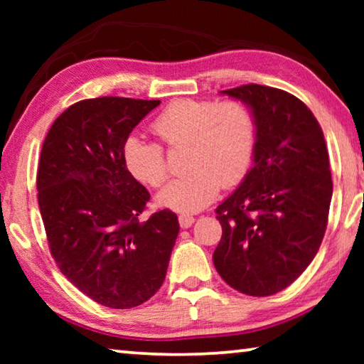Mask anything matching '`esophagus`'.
Wrapping results in <instances>:
<instances>
[{
  "mask_svg": "<svg viewBox=\"0 0 364 364\" xmlns=\"http://www.w3.org/2000/svg\"><path fill=\"white\" fill-rule=\"evenodd\" d=\"M178 221H180L181 228H189L194 223V217L193 215H180V217H178Z\"/></svg>",
  "mask_w": 364,
  "mask_h": 364,
  "instance_id": "obj_1",
  "label": "esophagus"
}]
</instances>
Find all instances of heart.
<instances>
[{
	"mask_svg": "<svg viewBox=\"0 0 364 364\" xmlns=\"http://www.w3.org/2000/svg\"><path fill=\"white\" fill-rule=\"evenodd\" d=\"M152 132L168 146H186L188 170L157 194V204L180 213L199 212L245 175L255 143L250 110L239 101L178 100L152 123ZM123 160L136 180L160 186L167 178L162 147L139 136L127 138Z\"/></svg>",
	"mask_w": 364,
	"mask_h": 364,
	"instance_id": "obj_1",
	"label": "heart"
}]
</instances>
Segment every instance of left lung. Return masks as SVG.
Returning a JSON list of instances; mask_svg holds the SVG:
<instances>
[{
	"mask_svg": "<svg viewBox=\"0 0 364 364\" xmlns=\"http://www.w3.org/2000/svg\"><path fill=\"white\" fill-rule=\"evenodd\" d=\"M250 109L254 167L217 207L223 236L213 252L218 274L254 297L282 291L315 258L332 197L321 127L287 91L244 85L220 91Z\"/></svg>",
	"mask_w": 364,
	"mask_h": 364,
	"instance_id": "8db88e82",
	"label": "left lung"
}]
</instances>
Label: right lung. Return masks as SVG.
I'll return each instance as SVG.
<instances>
[{
	"mask_svg": "<svg viewBox=\"0 0 364 364\" xmlns=\"http://www.w3.org/2000/svg\"><path fill=\"white\" fill-rule=\"evenodd\" d=\"M159 104L75 102L54 120L40 154L38 205L54 262L85 295L117 310L159 291L180 231L168 208L139 220L151 196L123 160L127 138Z\"/></svg>",
	"mask_w": 364,
	"mask_h": 364,
	"instance_id": "obj_1",
	"label": "right lung"
}]
</instances>
